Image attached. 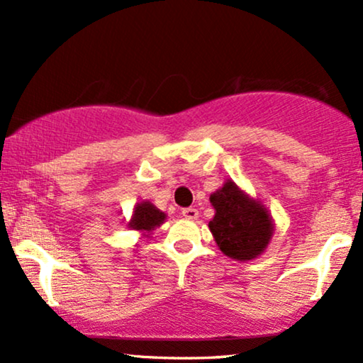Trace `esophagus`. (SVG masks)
<instances>
[{"instance_id":"34e87169","label":"esophagus","mask_w":363,"mask_h":363,"mask_svg":"<svg viewBox=\"0 0 363 363\" xmlns=\"http://www.w3.org/2000/svg\"><path fill=\"white\" fill-rule=\"evenodd\" d=\"M198 210H196V208H184V210H182V216H184L186 220H196L198 218Z\"/></svg>"}]
</instances>
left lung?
<instances>
[{
    "label": "left lung",
    "instance_id": "1",
    "mask_svg": "<svg viewBox=\"0 0 363 363\" xmlns=\"http://www.w3.org/2000/svg\"><path fill=\"white\" fill-rule=\"evenodd\" d=\"M215 216L208 227L225 256L237 261L256 259L268 247L273 218L261 201L249 198L237 184L227 181L210 196Z\"/></svg>",
    "mask_w": 363,
    "mask_h": 363
}]
</instances>
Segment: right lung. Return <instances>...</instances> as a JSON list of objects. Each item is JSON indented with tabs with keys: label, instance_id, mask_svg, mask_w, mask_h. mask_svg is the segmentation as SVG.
I'll use <instances>...</instances> for the list:
<instances>
[{
	"label": "right lung",
	"instance_id": "obj_1",
	"mask_svg": "<svg viewBox=\"0 0 363 363\" xmlns=\"http://www.w3.org/2000/svg\"><path fill=\"white\" fill-rule=\"evenodd\" d=\"M165 218H167V215L158 210L155 205H152L150 201H141L136 203L133 218L128 223V227L133 228V230L143 232V234H150L157 227H160Z\"/></svg>",
	"mask_w": 363,
	"mask_h": 363
}]
</instances>
